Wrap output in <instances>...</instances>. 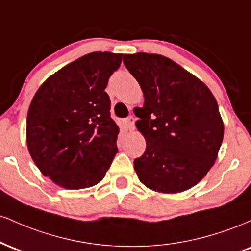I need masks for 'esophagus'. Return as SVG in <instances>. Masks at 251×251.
Here are the masks:
<instances>
[{"mask_svg": "<svg viewBox=\"0 0 251 251\" xmlns=\"http://www.w3.org/2000/svg\"><path fill=\"white\" fill-rule=\"evenodd\" d=\"M134 122H135V118L133 116H129L127 119H126V124H127L128 129L134 128Z\"/></svg>", "mask_w": 251, "mask_h": 251, "instance_id": "esophagus-1", "label": "esophagus"}]
</instances>
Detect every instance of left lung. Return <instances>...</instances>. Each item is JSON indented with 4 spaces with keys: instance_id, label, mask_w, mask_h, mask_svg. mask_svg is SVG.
Here are the masks:
<instances>
[{
    "instance_id": "8db88e82",
    "label": "left lung",
    "mask_w": 251,
    "mask_h": 251,
    "mask_svg": "<svg viewBox=\"0 0 251 251\" xmlns=\"http://www.w3.org/2000/svg\"><path fill=\"white\" fill-rule=\"evenodd\" d=\"M139 82L144 107L135 126L146 140L134 170L145 186L177 194L195 186L215 164L224 125L211 91L198 77L159 54L124 55Z\"/></svg>"
}]
</instances>
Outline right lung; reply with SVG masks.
<instances>
[{
  "label": "right lung",
  "mask_w": 251,
  "mask_h": 251,
  "mask_svg": "<svg viewBox=\"0 0 251 251\" xmlns=\"http://www.w3.org/2000/svg\"><path fill=\"white\" fill-rule=\"evenodd\" d=\"M123 54L93 51L40 86L27 116V145L46 177L65 189L93 186L117 154L119 127L105 92Z\"/></svg>",
  "instance_id": "obj_1"
}]
</instances>
